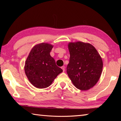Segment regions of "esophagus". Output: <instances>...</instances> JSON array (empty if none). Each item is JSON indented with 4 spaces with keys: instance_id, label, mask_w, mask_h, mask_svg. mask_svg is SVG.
<instances>
[{
    "instance_id": "1",
    "label": "esophagus",
    "mask_w": 121,
    "mask_h": 121,
    "mask_svg": "<svg viewBox=\"0 0 121 121\" xmlns=\"http://www.w3.org/2000/svg\"><path fill=\"white\" fill-rule=\"evenodd\" d=\"M61 69H62L63 71V72H64V71H65V66H62V67H61Z\"/></svg>"
}]
</instances>
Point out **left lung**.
Listing matches in <instances>:
<instances>
[{"label": "left lung", "instance_id": "left-lung-1", "mask_svg": "<svg viewBox=\"0 0 121 121\" xmlns=\"http://www.w3.org/2000/svg\"><path fill=\"white\" fill-rule=\"evenodd\" d=\"M67 73L77 89L85 91L99 81L103 68L101 56L92 45L82 42H70Z\"/></svg>", "mask_w": 121, "mask_h": 121}]
</instances>
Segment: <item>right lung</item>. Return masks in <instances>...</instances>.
Here are the masks:
<instances>
[{
    "mask_svg": "<svg viewBox=\"0 0 121 121\" xmlns=\"http://www.w3.org/2000/svg\"><path fill=\"white\" fill-rule=\"evenodd\" d=\"M52 44L42 43L35 45L29 54L24 65V71L32 85L44 89L51 85L62 70L50 56Z\"/></svg>",
    "mask_w": 121,
    "mask_h": 121,
    "instance_id": "obj_1",
    "label": "right lung"
}]
</instances>
